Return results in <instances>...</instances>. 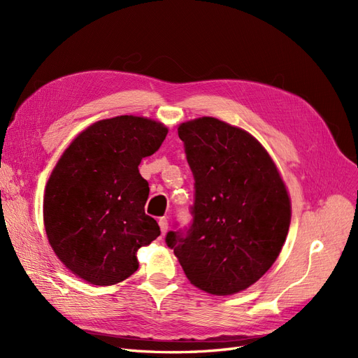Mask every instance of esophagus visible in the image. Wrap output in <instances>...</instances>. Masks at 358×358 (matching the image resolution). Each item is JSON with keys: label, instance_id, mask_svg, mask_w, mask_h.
I'll return each instance as SVG.
<instances>
[{"label": "esophagus", "instance_id": "34e87169", "mask_svg": "<svg viewBox=\"0 0 358 358\" xmlns=\"http://www.w3.org/2000/svg\"><path fill=\"white\" fill-rule=\"evenodd\" d=\"M159 227H161L162 234H165L168 231V220H166V217L159 218Z\"/></svg>", "mask_w": 358, "mask_h": 358}]
</instances>
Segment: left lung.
Returning a JSON list of instances; mask_svg holds the SVG:
<instances>
[{"label": "left lung", "mask_w": 358, "mask_h": 358, "mask_svg": "<svg viewBox=\"0 0 358 358\" xmlns=\"http://www.w3.org/2000/svg\"><path fill=\"white\" fill-rule=\"evenodd\" d=\"M194 178L187 227L166 233L187 279L231 295L254 285L279 257L290 201L268 153L246 131L215 117L178 127Z\"/></svg>", "instance_id": "8db88e82"}]
</instances>
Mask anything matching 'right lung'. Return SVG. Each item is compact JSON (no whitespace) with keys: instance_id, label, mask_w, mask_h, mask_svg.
<instances>
[{"instance_id":"add662e5","label":"right lung","mask_w":358,"mask_h":358,"mask_svg":"<svg viewBox=\"0 0 358 358\" xmlns=\"http://www.w3.org/2000/svg\"><path fill=\"white\" fill-rule=\"evenodd\" d=\"M168 129L152 119L116 116L96 122L69 145L47 182L44 226L59 259L91 285L122 282L138 268L137 250L161 234L145 215L149 184L143 157Z\"/></svg>"}]
</instances>
